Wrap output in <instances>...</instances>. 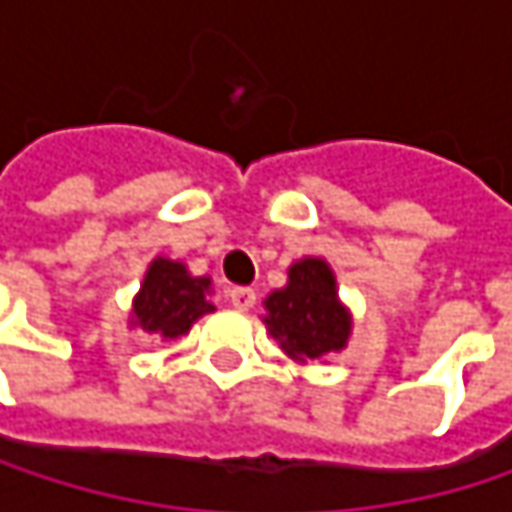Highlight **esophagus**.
Returning a JSON list of instances; mask_svg holds the SVG:
<instances>
[{
  "label": "esophagus",
  "instance_id": "esophagus-1",
  "mask_svg": "<svg viewBox=\"0 0 512 512\" xmlns=\"http://www.w3.org/2000/svg\"><path fill=\"white\" fill-rule=\"evenodd\" d=\"M255 290L252 287H231L228 290V302L234 305V308H240V311H249L252 305H255Z\"/></svg>",
  "mask_w": 512,
  "mask_h": 512
}]
</instances>
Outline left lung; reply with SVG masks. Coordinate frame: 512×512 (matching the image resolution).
Returning <instances> with one entry per match:
<instances>
[{"label": "left lung", "mask_w": 512, "mask_h": 512, "mask_svg": "<svg viewBox=\"0 0 512 512\" xmlns=\"http://www.w3.org/2000/svg\"><path fill=\"white\" fill-rule=\"evenodd\" d=\"M266 326L281 350L293 358H320L344 350L350 338V314L335 293L332 269L305 257L290 266V281L266 299Z\"/></svg>", "instance_id": "1"}]
</instances>
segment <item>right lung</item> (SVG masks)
<instances>
[{
    "instance_id": "obj_1",
    "label": "right lung",
    "mask_w": 512,
    "mask_h": 512,
    "mask_svg": "<svg viewBox=\"0 0 512 512\" xmlns=\"http://www.w3.org/2000/svg\"><path fill=\"white\" fill-rule=\"evenodd\" d=\"M207 287L210 278H192L183 263L156 257L133 302L136 326L159 338L186 335L198 317L213 311L207 302Z\"/></svg>"
}]
</instances>
